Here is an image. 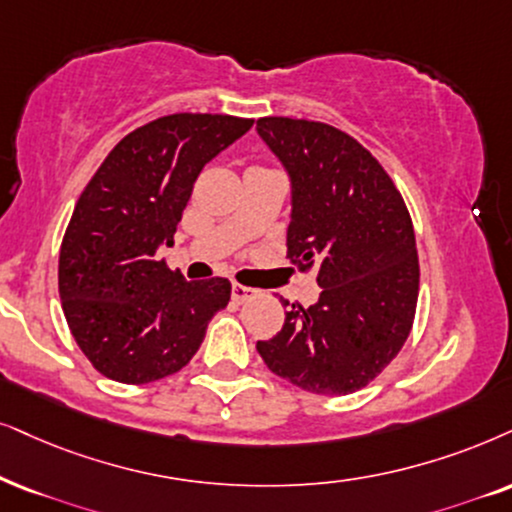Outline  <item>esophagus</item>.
Returning a JSON list of instances; mask_svg holds the SVG:
<instances>
[{
    "mask_svg": "<svg viewBox=\"0 0 512 512\" xmlns=\"http://www.w3.org/2000/svg\"><path fill=\"white\" fill-rule=\"evenodd\" d=\"M255 295H257V290L250 286H241V283H234V286H231V297H234V302H238V304L248 302L250 297H255Z\"/></svg>",
    "mask_w": 512,
    "mask_h": 512,
    "instance_id": "obj_1",
    "label": "esophagus"
}]
</instances>
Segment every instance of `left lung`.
<instances>
[{
    "label": "left lung",
    "mask_w": 512,
    "mask_h": 512,
    "mask_svg": "<svg viewBox=\"0 0 512 512\" xmlns=\"http://www.w3.org/2000/svg\"><path fill=\"white\" fill-rule=\"evenodd\" d=\"M257 134L290 177V262L321 286L319 302L293 304L257 352L302 390L352 394L411 333L420 269L409 210L383 165L340 129L260 118Z\"/></svg>",
    "instance_id": "8db88e82"
}]
</instances>
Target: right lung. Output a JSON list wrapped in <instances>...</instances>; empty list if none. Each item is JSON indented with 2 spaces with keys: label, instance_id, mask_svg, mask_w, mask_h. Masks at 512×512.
Listing matches in <instances>:
<instances>
[{
  "label": "right lung",
  "instance_id": "add662e5",
  "mask_svg": "<svg viewBox=\"0 0 512 512\" xmlns=\"http://www.w3.org/2000/svg\"><path fill=\"white\" fill-rule=\"evenodd\" d=\"M250 127L234 115H165L129 132L84 186L58 255V295L106 378L144 385L181 371L229 304L226 278L186 281L158 248L174 243L203 167Z\"/></svg>",
  "mask_w": 512,
  "mask_h": 512
}]
</instances>
